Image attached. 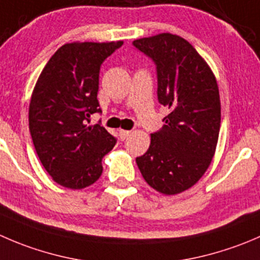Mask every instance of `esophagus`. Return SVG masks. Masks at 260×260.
Returning a JSON list of instances; mask_svg holds the SVG:
<instances>
[{
    "label": "esophagus",
    "mask_w": 260,
    "mask_h": 260,
    "mask_svg": "<svg viewBox=\"0 0 260 260\" xmlns=\"http://www.w3.org/2000/svg\"><path fill=\"white\" fill-rule=\"evenodd\" d=\"M129 135H131V131H124V129L119 131V137L122 141H124Z\"/></svg>",
    "instance_id": "34e87169"
}]
</instances>
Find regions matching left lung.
<instances>
[{
  "label": "left lung",
  "instance_id": "8db88e82",
  "mask_svg": "<svg viewBox=\"0 0 260 260\" xmlns=\"http://www.w3.org/2000/svg\"><path fill=\"white\" fill-rule=\"evenodd\" d=\"M153 60L158 103L169 109L164 127L151 133L145 155L136 158L143 179L166 196L197 183L215 155L221 103L213 72L193 45L170 32L133 42Z\"/></svg>",
  "mask_w": 260,
  "mask_h": 260
}]
</instances>
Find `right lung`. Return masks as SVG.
<instances>
[{"mask_svg":"<svg viewBox=\"0 0 260 260\" xmlns=\"http://www.w3.org/2000/svg\"><path fill=\"white\" fill-rule=\"evenodd\" d=\"M123 42L62 45L43 69L29 107V129L40 162L53 180L70 189L94 184L102 160L117 143L100 124L98 91L102 63Z\"/></svg>","mask_w":260,"mask_h":260,"instance_id":"add662e5","label":"right lung"}]
</instances>
